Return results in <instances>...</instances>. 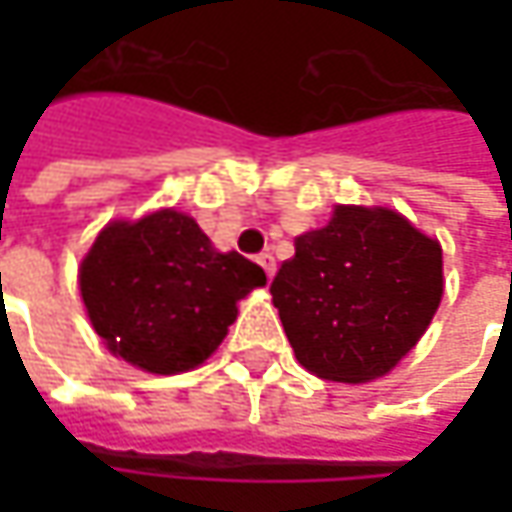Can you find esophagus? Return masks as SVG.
Here are the masks:
<instances>
[{
    "instance_id": "esophagus-1",
    "label": "esophagus",
    "mask_w": 512,
    "mask_h": 512,
    "mask_svg": "<svg viewBox=\"0 0 512 512\" xmlns=\"http://www.w3.org/2000/svg\"><path fill=\"white\" fill-rule=\"evenodd\" d=\"M256 262L265 267L267 279H273V276H276V259H273V253H262V256H259Z\"/></svg>"
}]
</instances>
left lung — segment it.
Segmentation results:
<instances>
[{
  "label": "left lung",
  "mask_w": 512,
  "mask_h": 512,
  "mask_svg": "<svg viewBox=\"0 0 512 512\" xmlns=\"http://www.w3.org/2000/svg\"><path fill=\"white\" fill-rule=\"evenodd\" d=\"M270 293L307 373L373 382L419 344L442 305V245L393 207L336 205L325 227L296 239Z\"/></svg>",
  "instance_id": "1"
}]
</instances>
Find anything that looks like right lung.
<instances>
[{
    "mask_svg": "<svg viewBox=\"0 0 512 512\" xmlns=\"http://www.w3.org/2000/svg\"><path fill=\"white\" fill-rule=\"evenodd\" d=\"M265 285L262 267L236 250H216L176 207L113 219L79 262L82 305L102 344L156 376L205 364L236 322L239 302Z\"/></svg>",
    "mask_w": 512,
    "mask_h": 512,
    "instance_id": "add662e5",
    "label": "right lung"
}]
</instances>
